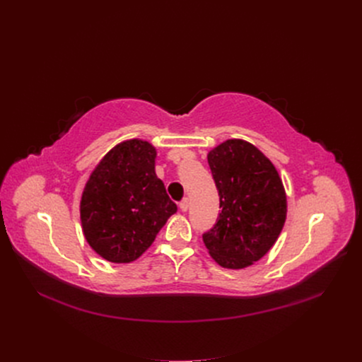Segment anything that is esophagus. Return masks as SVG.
Wrapping results in <instances>:
<instances>
[{"mask_svg":"<svg viewBox=\"0 0 362 362\" xmlns=\"http://www.w3.org/2000/svg\"><path fill=\"white\" fill-rule=\"evenodd\" d=\"M179 208H180V210H182L183 213L187 211V208H189V199H187V198L182 199V201L179 202Z\"/></svg>","mask_w":362,"mask_h":362,"instance_id":"obj_1","label":"esophagus"}]
</instances>
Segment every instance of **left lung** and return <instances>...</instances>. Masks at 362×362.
I'll return each instance as SVG.
<instances>
[{"label": "left lung", "instance_id": "1", "mask_svg": "<svg viewBox=\"0 0 362 362\" xmlns=\"http://www.w3.org/2000/svg\"><path fill=\"white\" fill-rule=\"evenodd\" d=\"M208 164L221 211L202 240L221 267H248L270 251L286 220L281 179L259 149L240 139L214 148Z\"/></svg>", "mask_w": 362, "mask_h": 362}]
</instances>
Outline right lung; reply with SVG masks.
I'll return each mask as SVG.
<instances>
[{
  "label": "right lung",
  "mask_w": 362,
  "mask_h": 362,
  "mask_svg": "<svg viewBox=\"0 0 362 362\" xmlns=\"http://www.w3.org/2000/svg\"><path fill=\"white\" fill-rule=\"evenodd\" d=\"M156 148L139 139L112 148L92 171L81 201L83 233L111 262L139 258L177 211L156 175Z\"/></svg>",
  "instance_id": "obj_1"
}]
</instances>
